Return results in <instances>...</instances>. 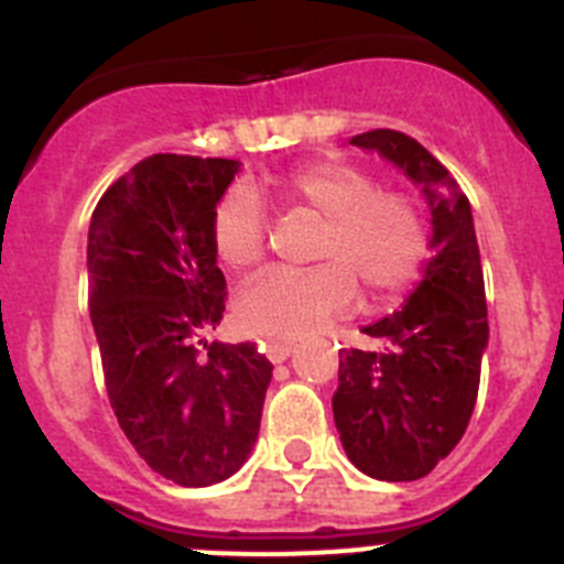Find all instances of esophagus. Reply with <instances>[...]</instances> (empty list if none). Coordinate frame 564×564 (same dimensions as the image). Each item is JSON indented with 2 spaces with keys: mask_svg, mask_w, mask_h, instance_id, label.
<instances>
[{
  "mask_svg": "<svg viewBox=\"0 0 564 564\" xmlns=\"http://www.w3.org/2000/svg\"><path fill=\"white\" fill-rule=\"evenodd\" d=\"M296 350V344L293 341H282V338H268L265 341V352L273 364H282L291 358V352Z\"/></svg>",
  "mask_w": 564,
  "mask_h": 564,
  "instance_id": "esophagus-1",
  "label": "esophagus"
}]
</instances>
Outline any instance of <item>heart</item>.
<instances>
[{
	"instance_id": "obj_1",
	"label": "heart",
	"mask_w": 564,
	"mask_h": 564,
	"mask_svg": "<svg viewBox=\"0 0 564 564\" xmlns=\"http://www.w3.org/2000/svg\"><path fill=\"white\" fill-rule=\"evenodd\" d=\"M282 206L322 217L311 271H265L237 296L246 333L299 338L356 302V285L370 305L401 296L417 276L426 234L410 197L376 188L350 163L322 161L293 169L268 186ZM268 220L248 188L223 194L212 214V246L228 271H248L265 251Z\"/></svg>"
}]
</instances>
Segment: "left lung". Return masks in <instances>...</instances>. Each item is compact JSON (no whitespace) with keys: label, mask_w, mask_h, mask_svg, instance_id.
Returning a JSON list of instances; mask_svg holds the SVG:
<instances>
[{"label":"left lung","mask_w":564,"mask_h":564,"mask_svg":"<svg viewBox=\"0 0 564 564\" xmlns=\"http://www.w3.org/2000/svg\"><path fill=\"white\" fill-rule=\"evenodd\" d=\"M350 147L381 154L421 188L432 257L401 311L361 327L378 350L338 352L333 417L352 466L376 480L426 477L475 412L488 347L486 285L468 197L410 134L372 129Z\"/></svg>","instance_id":"1"}]
</instances>
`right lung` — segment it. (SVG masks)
<instances>
[{"instance_id":"right-lung-1","label":"right lung","mask_w":564,"mask_h":564,"mask_svg":"<svg viewBox=\"0 0 564 564\" xmlns=\"http://www.w3.org/2000/svg\"><path fill=\"white\" fill-rule=\"evenodd\" d=\"M237 172L228 158L152 154L89 220V318L109 403L149 468L188 488L242 468L273 376L251 341L194 344L226 311L212 214Z\"/></svg>"}]
</instances>
